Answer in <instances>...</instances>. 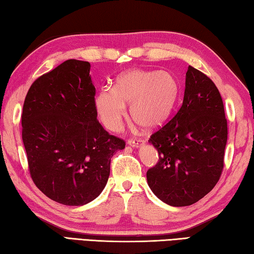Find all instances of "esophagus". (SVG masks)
Instances as JSON below:
<instances>
[{
  "label": "esophagus",
  "mask_w": 254,
  "mask_h": 254,
  "mask_svg": "<svg viewBox=\"0 0 254 254\" xmlns=\"http://www.w3.org/2000/svg\"><path fill=\"white\" fill-rule=\"evenodd\" d=\"M127 144L131 145V147H133V148H139L140 145L143 144V141L142 140H133V139H131V140L127 141Z\"/></svg>",
  "instance_id": "obj_1"
}]
</instances>
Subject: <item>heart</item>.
I'll return each mask as SVG.
<instances>
[{
  "mask_svg": "<svg viewBox=\"0 0 254 254\" xmlns=\"http://www.w3.org/2000/svg\"><path fill=\"white\" fill-rule=\"evenodd\" d=\"M178 81L168 71L132 69L115 81L114 88H102L95 106L103 124L119 131L131 105V118L145 130L163 126L175 109L178 98Z\"/></svg>",
  "mask_w": 254,
  "mask_h": 254,
  "instance_id": "b5f03b06",
  "label": "heart"
}]
</instances>
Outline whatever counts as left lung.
Returning <instances> with one entry per match:
<instances>
[{
    "instance_id": "1",
    "label": "left lung",
    "mask_w": 254,
    "mask_h": 254,
    "mask_svg": "<svg viewBox=\"0 0 254 254\" xmlns=\"http://www.w3.org/2000/svg\"><path fill=\"white\" fill-rule=\"evenodd\" d=\"M227 122L212 79L188 66L183 105L150 136L159 161L147 171L148 185L163 203L189 206L212 190L224 167Z\"/></svg>"
}]
</instances>
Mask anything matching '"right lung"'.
<instances>
[{
	"label": "right lung",
	"mask_w": 254,
	"mask_h": 254,
	"mask_svg": "<svg viewBox=\"0 0 254 254\" xmlns=\"http://www.w3.org/2000/svg\"><path fill=\"white\" fill-rule=\"evenodd\" d=\"M91 64L69 59L31 85L22 140L36 186L57 203L81 206L101 194L111 158L126 142L97 121Z\"/></svg>",
	"instance_id": "add662e5"
}]
</instances>
